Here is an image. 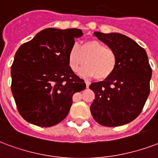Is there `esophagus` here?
<instances>
[{
	"label": "esophagus",
	"mask_w": 158,
	"mask_h": 158,
	"mask_svg": "<svg viewBox=\"0 0 158 158\" xmlns=\"http://www.w3.org/2000/svg\"><path fill=\"white\" fill-rule=\"evenodd\" d=\"M85 85H86V88H88V87H89V86H90V81H89L85 80Z\"/></svg>",
	"instance_id": "34e87169"
}]
</instances>
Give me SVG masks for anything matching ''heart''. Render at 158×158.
Returning <instances> with one entry per match:
<instances>
[{
  "instance_id": "b5f03b06",
  "label": "heart",
  "mask_w": 158,
  "mask_h": 158,
  "mask_svg": "<svg viewBox=\"0 0 158 158\" xmlns=\"http://www.w3.org/2000/svg\"><path fill=\"white\" fill-rule=\"evenodd\" d=\"M68 64L74 73L81 70L83 76L91 77L97 80H104L114 72L118 62L115 50L107 47L98 40H85L78 47L74 44L68 52Z\"/></svg>"
}]
</instances>
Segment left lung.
<instances>
[{
  "label": "left lung",
  "instance_id": "1",
  "mask_svg": "<svg viewBox=\"0 0 158 158\" xmlns=\"http://www.w3.org/2000/svg\"><path fill=\"white\" fill-rule=\"evenodd\" d=\"M94 35L115 50L118 62L110 77L90 84L96 95L90 113L97 123L106 127L130 123L140 114L150 92L152 68L146 51L121 34Z\"/></svg>",
  "mask_w": 158,
  "mask_h": 158
}]
</instances>
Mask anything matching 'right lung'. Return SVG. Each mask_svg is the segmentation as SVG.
Wrapping results in <instances>:
<instances>
[{
	"label": "right lung",
	"instance_id": "1",
	"mask_svg": "<svg viewBox=\"0 0 158 158\" xmlns=\"http://www.w3.org/2000/svg\"><path fill=\"white\" fill-rule=\"evenodd\" d=\"M79 29H46L19 48L11 65V91L24 119L51 127L68 115L73 94L85 88L68 64Z\"/></svg>",
	"mask_w": 158,
	"mask_h": 158
}]
</instances>
